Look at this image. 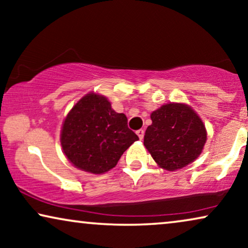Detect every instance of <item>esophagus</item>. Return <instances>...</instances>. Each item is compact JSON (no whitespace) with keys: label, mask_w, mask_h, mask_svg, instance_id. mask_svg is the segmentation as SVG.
I'll return each mask as SVG.
<instances>
[{"label":"esophagus","mask_w":248,"mask_h":248,"mask_svg":"<svg viewBox=\"0 0 248 248\" xmlns=\"http://www.w3.org/2000/svg\"><path fill=\"white\" fill-rule=\"evenodd\" d=\"M137 135L139 137V139H140V140H143L144 131H143V130H138V131H137Z\"/></svg>","instance_id":"obj_1"}]
</instances>
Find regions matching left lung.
<instances>
[{
  "label": "left lung",
  "instance_id": "8db88e82",
  "mask_svg": "<svg viewBox=\"0 0 248 248\" xmlns=\"http://www.w3.org/2000/svg\"><path fill=\"white\" fill-rule=\"evenodd\" d=\"M152 124L144 134V147L157 165L175 171L192 164L202 154L206 128L188 105L169 103L152 111Z\"/></svg>",
  "mask_w": 248,
  "mask_h": 248
}]
</instances>
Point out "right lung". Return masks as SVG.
<instances>
[{
    "label": "right lung",
    "mask_w": 248,
    "mask_h": 248,
    "mask_svg": "<svg viewBox=\"0 0 248 248\" xmlns=\"http://www.w3.org/2000/svg\"><path fill=\"white\" fill-rule=\"evenodd\" d=\"M138 140L127 127L125 114L116 113L106 97L94 93L74 105L61 130V145L67 160L80 170L97 175L114 168Z\"/></svg>",
    "instance_id": "right-lung-1"
}]
</instances>
